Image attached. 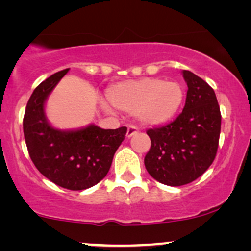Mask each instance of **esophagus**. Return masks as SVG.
Listing matches in <instances>:
<instances>
[{"label":"esophagus","mask_w":251,"mask_h":251,"mask_svg":"<svg viewBox=\"0 0 251 251\" xmlns=\"http://www.w3.org/2000/svg\"><path fill=\"white\" fill-rule=\"evenodd\" d=\"M138 132L137 128L135 126H128V130H126V137H131L134 135H136Z\"/></svg>","instance_id":"34e87169"}]
</instances>
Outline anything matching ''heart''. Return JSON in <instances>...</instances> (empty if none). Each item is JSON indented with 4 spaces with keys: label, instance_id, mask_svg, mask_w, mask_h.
<instances>
[{
    "label": "heart",
    "instance_id": "heart-1",
    "mask_svg": "<svg viewBox=\"0 0 251 251\" xmlns=\"http://www.w3.org/2000/svg\"><path fill=\"white\" fill-rule=\"evenodd\" d=\"M105 97L117 110L135 114L140 122L155 126L176 114L183 100V90L176 82L146 77L111 85Z\"/></svg>",
    "mask_w": 251,
    "mask_h": 251
}]
</instances>
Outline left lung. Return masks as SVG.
I'll list each match as a JSON object with an SVG mask.
<instances>
[{
    "mask_svg": "<svg viewBox=\"0 0 251 251\" xmlns=\"http://www.w3.org/2000/svg\"><path fill=\"white\" fill-rule=\"evenodd\" d=\"M188 91L182 113L172 122L147 130L151 141L144 166L160 183L179 187L195 181L217 154L221 111L213 88L183 70Z\"/></svg>",
    "mask_w": 251,
    "mask_h": 251,
    "instance_id": "left-lung-1",
    "label": "left lung"
}]
</instances>
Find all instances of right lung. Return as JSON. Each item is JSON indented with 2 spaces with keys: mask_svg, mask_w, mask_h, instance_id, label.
<instances>
[{
  "mask_svg": "<svg viewBox=\"0 0 251 251\" xmlns=\"http://www.w3.org/2000/svg\"><path fill=\"white\" fill-rule=\"evenodd\" d=\"M68 72L56 73L35 88L26 103L23 132L29 156L38 172L62 188L84 190L105 177L126 128L105 130L93 125L77 131H61L49 126L44 102Z\"/></svg>",
  "mask_w": 251,
  "mask_h": 251,
  "instance_id": "add662e5",
  "label": "right lung"
}]
</instances>
